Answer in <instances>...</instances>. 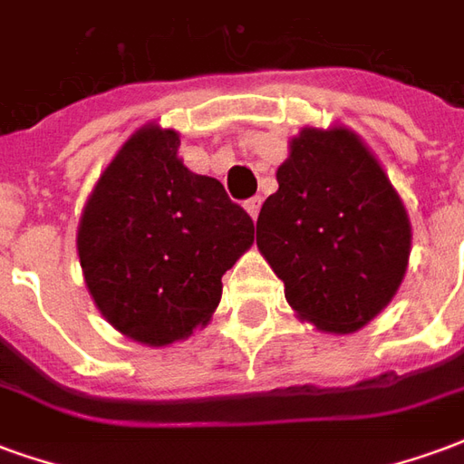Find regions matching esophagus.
Instances as JSON below:
<instances>
[{
  "label": "esophagus",
  "mask_w": 464,
  "mask_h": 464,
  "mask_svg": "<svg viewBox=\"0 0 464 464\" xmlns=\"http://www.w3.org/2000/svg\"><path fill=\"white\" fill-rule=\"evenodd\" d=\"M246 206V211H248V216H251L253 221L258 218V211H261V198L256 196V198H248V201L243 203Z\"/></svg>",
  "instance_id": "1"
}]
</instances>
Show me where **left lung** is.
Listing matches in <instances>:
<instances>
[{"label": "left lung", "instance_id": "1", "mask_svg": "<svg viewBox=\"0 0 464 464\" xmlns=\"http://www.w3.org/2000/svg\"><path fill=\"white\" fill-rule=\"evenodd\" d=\"M256 243L301 321L355 333L398 293L410 218L378 159L345 126L303 129L278 166Z\"/></svg>", "mask_w": 464, "mask_h": 464}]
</instances>
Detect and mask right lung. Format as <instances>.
<instances>
[{
    "mask_svg": "<svg viewBox=\"0 0 464 464\" xmlns=\"http://www.w3.org/2000/svg\"><path fill=\"white\" fill-rule=\"evenodd\" d=\"M173 129L146 123L99 176L76 251L96 308L143 345L211 321L223 273L251 248L253 221L221 181L188 171Z\"/></svg>",
    "mask_w": 464,
    "mask_h": 464,
    "instance_id": "right-lung-1",
    "label": "right lung"
}]
</instances>
